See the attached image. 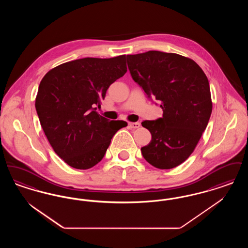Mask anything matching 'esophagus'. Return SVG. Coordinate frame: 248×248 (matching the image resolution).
Segmentation results:
<instances>
[{
    "label": "esophagus",
    "mask_w": 248,
    "mask_h": 248,
    "mask_svg": "<svg viewBox=\"0 0 248 248\" xmlns=\"http://www.w3.org/2000/svg\"><path fill=\"white\" fill-rule=\"evenodd\" d=\"M129 126L131 128H139L140 126V123H129Z\"/></svg>",
    "instance_id": "obj_1"
}]
</instances>
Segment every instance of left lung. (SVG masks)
<instances>
[{"label": "left lung", "instance_id": "left-lung-1", "mask_svg": "<svg viewBox=\"0 0 248 248\" xmlns=\"http://www.w3.org/2000/svg\"><path fill=\"white\" fill-rule=\"evenodd\" d=\"M131 76L148 96L158 100L163 117L144 121L152 141L141 148L145 160L159 169L185 162L195 150L212 112L209 82L192 59L148 51L127 55Z\"/></svg>", "mask_w": 248, "mask_h": 248}]
</instances>
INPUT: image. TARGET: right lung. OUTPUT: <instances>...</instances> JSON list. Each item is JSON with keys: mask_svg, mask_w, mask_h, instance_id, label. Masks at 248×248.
<instances>
[{"mask_svg": "<svg viewBox=\"0 0 248 248\" xmlns=\"http://www.w3.org/2000/svg\"><path fill=\"white\" fill-rule=\"evenodd\" d=\"M125 59L72 60L50 70L40 83L35 108L42 128L55 153L73 168L98 164L114 134L127 125L95 111L109 85L127 71Z\"/></svg>", "mask_w": 248, "mask_h": 248, "instance_id": "right-lung-1", "label": "right lung"}]
</instances>
